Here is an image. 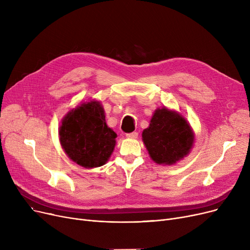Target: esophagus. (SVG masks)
<instances>
[{"label":"esophagus","mask_w":250,"mask_h":250,"mask_svg":"<svg viewBox=\"0 0 250 250\" xmlns=\"http://www.w3.org/2000/svg\"><path fill=\"white\" fill-rule=\"evenodd\" d=\"M138 133L137 132H133V133H128V134H126V137L127 138H130V139H136L137 137H138Z\"/></svg>","instance_id":"esophagus-1"}]
</instances>
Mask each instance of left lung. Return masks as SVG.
I'll return each mask as SVG.
<instances>
[{
	"instance_id": "left-lung-1",
	"label": "left lung",
	"mask_w": 250,
	"mask_h": 250,
	"mask_svg": "<svg viewBox=\"0 0 250 250\" xmlns=\"http://www.w3.org/2000/svg\"><path fill=\"white\" fill-rule=\"evenodd\" d=\"M142 137L152 160L158 164L175 163L188 155L193 144L192 129L185 117L167 108L155 111Z\"/></svg>"
}]
</instances>
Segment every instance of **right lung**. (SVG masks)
Listing matches in <instances>:
<instances>
[{"mask_svg": "<svg viewBox=\"0 0 250 250\" xmlns=\"http://www.w3.org/2000/svg\"><path fill=\"white\" fill-rule=\"evenodd\" d=\"M62 147L74 162L86 168L106 163L115 146L116 134L105 123L98 101L83 103L71 110L60 127Z\"/></svg>", "mask_w": 250, "mask_h": 250, "instance_id": "add662e5", "label": "right lung"}]
</instances>
